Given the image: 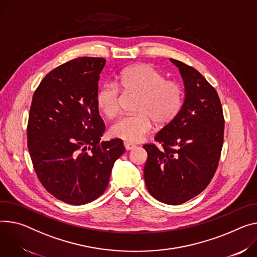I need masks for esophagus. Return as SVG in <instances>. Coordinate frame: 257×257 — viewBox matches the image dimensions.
<instances>
[{"label":"esophagus","instance_id":"1","mask_svg":"<svg viewBox=\"0 0 257 257\" xmlns=\"http://www.w3.org/2000/svg\"><path fill=\"white\" fill-rule=\"evenodd\" d=\"M124 146H125V149H126L127 151H130V150H132V149L135 148V145H133V144H131V143H128V142H125V143H124Z\"/></svg>","mask_w":257,"mask_h":257}]
</instances>
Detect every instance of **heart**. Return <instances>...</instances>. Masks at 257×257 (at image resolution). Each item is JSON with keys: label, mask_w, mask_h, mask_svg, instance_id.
Listing matches in <instances>:
<instances>
[{"label": "heart", "mask_w": 257, "mask_h": 257, "mask_svg": "<svg viewBox=\"0 0 257 257\" xmlns=\"http://www.w3.org/2000/svg\"><path fill=\"white\" fill-rule=\"evenodd\" d=\"M116 83L105 82L96 93V104L106 118L120 108V88L138 94L135 114L123 115L109 128V134L128 143H136L152 128V120L158 126L170 123L179 112L183 91L180 84L167 80L163 73L146 63L129 66L118 75Z\"/></svg>", "instance_id": "obj_1"}]
</instances>
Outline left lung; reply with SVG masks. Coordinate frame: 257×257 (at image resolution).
Segmentation results:
<instances>
[{
  "label": "left lung",
  "mask_w": 257,
  "mask_h": 257,
  "mask_svg": "<svg viewBox=\"0 0 257 257\" xmlns=\"http://www.w3.org/2000/svg\"><path fill=\"white\" fill-rule=\"evenodd\" d=\"M184 84V101L175 118L155 141L145 145V181L158 201L179 205L202 193L217 169L224 118L216 90L194 67L170 58Z\"/></svg>",
  "instance_id": "1"
}]
</instances>
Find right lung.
I'll list each match as a JSON object with an SVG mask.
<instances>
[{
  "label": "right lung",
  "mask_w": 257,
  "mask_h": 257,
  "mask_svg": "<svg viewBox=\"0 0 257 257\" xmlns=\"http://www.w3.org/2000/svg\"><path fill=\"white\" fill-rule=\"evenodd\" d=\"M105 59L80 57L51 71L36 89L29 114L28 148L44 188L56 199L84 205L107 188L120 138L100 142L105 130L96 104Z\"/></svg>",
  "instance_id": "right-lung-1"
}]
</instances>
